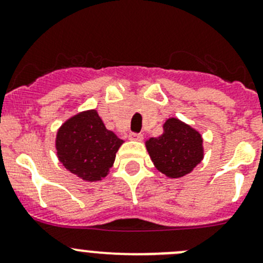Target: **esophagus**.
<instances>
[{
    "label": "esophagus",
    "mask_w": 263,
    "mask_h": 263,
    "mask_svg": "<svg viewBox=\"0 0 263 263\" xmlns=\"http://www.w3.org/2000/svg\"><path fill=\"white\" fill-rule=\"evenodd\" d=\"M144 136L141 134H129L128 140H132V141H142Z\"/></svg>",
    "instance_id": "obj_1"
}]
</instances>
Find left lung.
Segmentation results:
<instances>
[{"label":"left lung","instance_id":"obj_1","mask_svg":"<svg viewBox=\"0 0 263 263\" xmlns=\"http://www.w3.org/2000/svg\"><path fill=\"white\" fill-rule=\"evenodd\" d=\"M145 146L155 168L172 179L190 174L205 156L200 131L176 117H169L163 124V134L150 137Z\"/></svg>","mask_w":263,"mask_h":263}]
</instances>
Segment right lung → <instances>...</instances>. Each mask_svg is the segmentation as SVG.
I'll list each match as a JSON object with an SVG mask.
<instances>
[{
	"instance_id": "add662e5",
	"label": "right lung",
	"mask_w": 263,
	"mask_h": 263,
	"mask_svg": "<svg viewBox=\"0 0 263 263\" xmlns=\"http://www.w3.org/2000/svg\"><path fill=\"white\" fill-rule=\"evenodd\" d=\"M123 142L107 129L97 109H87L61 124L54 145L58 160L66 171L86 182H98L109 174Z\"/></svg>"
}]
</instances>
